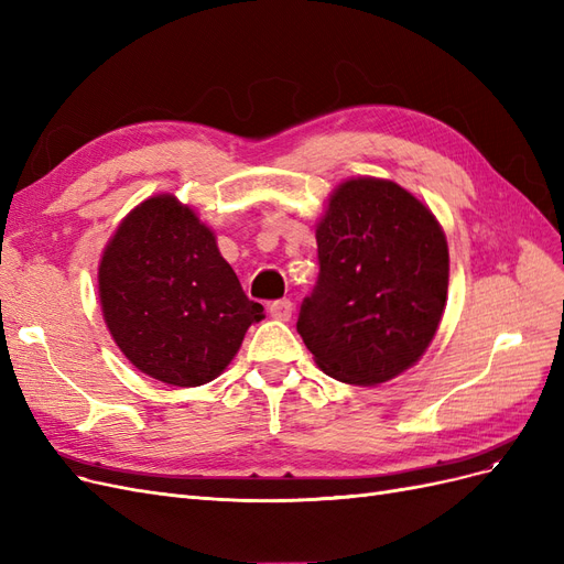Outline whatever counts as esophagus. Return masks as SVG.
<instances>
[{"mask_svg": "<svg viewBox=\"0 0 564 564\" xmlns=\"http://www.w3.org/2000/svg\"><path fill=\"white\" fill-rule=\"evenodd\" d=\"M292 311H294V303L289 301V299H280V301H272L270 305H268V313L275 317V319H282V322H286L289 317H292Z\"/></svg>", "mask_w": 564, "mask_h": 564, "instance_id": "1", "label": "esophagus"}]
</instances>
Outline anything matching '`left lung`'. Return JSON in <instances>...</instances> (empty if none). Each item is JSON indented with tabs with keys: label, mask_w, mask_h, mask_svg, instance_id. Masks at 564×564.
Returning a JSON list of instances; mask_svg holds the SVG:
<instances>
[{
	"label": "left lung",
	"mask_w": 564,
	"mask_h": 564,
	"mask_svg": "<svg viewBox=\"0 0 564 564\" xmlns=\"http://www.w3.org/2000/svg\"><path fill=\"white\" fill-rule=\"evenodd\" d=\"M319 275L296 329L327 377L377 386L419 362L447 303L449 251L433 212L383 178H350L315 230Z\"/></svg>",
	"instance_id": "1"
}]
</instances>
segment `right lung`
<instances>
[{
  "instance_id": "add662e5",
  "label": "right lung",
  "mask_w": 564,
  "mask_h": 564,
  "mask_svg": "<svg viewBox=\"0 0 564 564\" xmlns=\"http://www.w3.org/2000/svg\"><path fill=\"white\" fill-rule=\"evenodd\" d=\"M98 296L127 360L181 388L214 381L263 317L214 232L174 195L141 202L119 224L100 259Z\"/></svg>"
}]
</instances>
